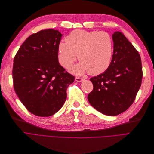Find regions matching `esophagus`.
Here are the masks:
<instances>
[{
    "label": "esophagus",
    "mask_w": 154,
    "mask_h": 154,
    "mask_svg": "<svg viewBox=\"0 0 154 154\" xmlns=\"http://www.w3.org/2000/svg\"><path fill=\"white\" fill-rule=\"evenodd\" d=\"M75 80L77 82H83L84 79L83 78H78V77H76L75 78Z\"/></svg>",
    "instance_id": "34e87169"
}]
</instances>
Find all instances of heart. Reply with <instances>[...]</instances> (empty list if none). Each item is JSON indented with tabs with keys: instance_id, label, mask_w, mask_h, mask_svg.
<instances>
[{
	"instance_id": "1",
	"label": "heart",
	"mask_w": 154,
	"mask_h": 154,
	"mask_svg": "<svg viewBox=\"0 0 154 154\" xmlns=\"http://www.w3.org/2000/svg\"><path fill=\"white\" fill-rule=\"evenodd\" d=\"M81 61L71 71L92 75L104 72L111 64L113 55L112 36L104 31L75 30L58 45V60L65 68H71L78 58Z\"/></svg>"
}]
</instances>
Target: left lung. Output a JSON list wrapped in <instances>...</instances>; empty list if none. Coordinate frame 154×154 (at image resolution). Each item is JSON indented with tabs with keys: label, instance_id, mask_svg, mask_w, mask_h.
I'll return each mask as SVG.
<instances>
[{
	"label": "left lung",
	"instance_id": "obj_1",
	"mask_svg": "<svg viewBox=\"0 0 154 154\" xmlns=\"http://www.w3.org/2000/svg\"><path fill=\"white\" fill-rule=\"evenodd\" d=\"M113 55L103 73L90 78L93 91L88 95L97 110L109 116L118 115L132 105L142 80L141 58L137 50L122 32L112 35Z\"/></svg>",
	"mask_w": 154,
	"mask_h": 154
}]
</instances>
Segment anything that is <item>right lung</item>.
I'll return each mask as SVG.
<instances>
[{"label":"right lung","mask_w":154,"mask_h":154,"mask_svg":"<svg viewBox=\"0 0 154 154\" xmlns=\"http://www.w3.org/2000/svg\"><path fill=\"white\" fill-rule=\"evenodd\" d=\"M62 34L54 29L31 35L14 59V88L27 110L38 116H49L61 109L66 90L75 76L58 62V45Z\"/></svg>","instance_id":"obj_1"}]
</instances>
